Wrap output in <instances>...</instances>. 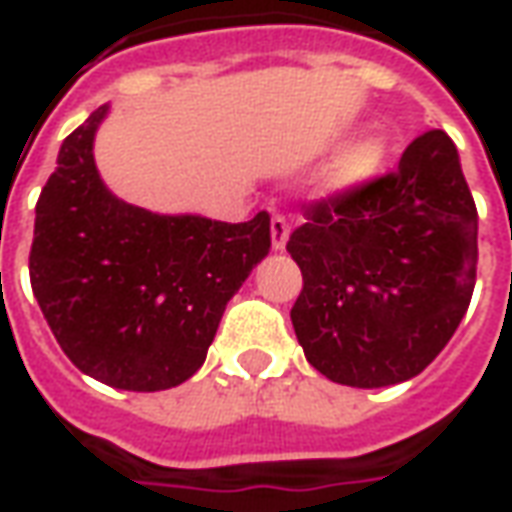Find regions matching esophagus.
I'll use <instances>...</instances> for the list:
<instances>
[{
    "label": "esophagus",
    "instance_id": "34e87169",
    "mask_svg": "<svg viewBox=\"0 0 512 512\" xmlns=\"http://www.w3.org/2000/svg\"><path fill=\"white\" fill-rule=\"evenodd\" d=\"M270 239H273V250H284L286 239H289V220L284 215H275L270 220Z\"/></svg>",
    "mask_w": 512,
    "mask_h": 512
}]
</instances>
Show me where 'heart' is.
<instances>
[{"mask_svg":"<svg viewBox=\"0 0 512 512\" xmlns=\"http://www.w3.org/2000/svg\"><path fill=\"white\" fill-rule=\"evenodd\" d=\"M389 134L369 126L364 132L353 134L347 143L336 148L314 179V195L325 201H344L366 190L378 179L389 162Z\"/></svg>","mask_w":512,"mask_h":512,"instance_id":"obj_1","label":"heart"}]
</instances>
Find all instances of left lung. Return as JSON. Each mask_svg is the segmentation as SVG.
Wrapping results in <instances>:
<instances>
[{
	"instance_id": "left-lung-1",
	"label": "left lung",
	"mask_w": 512,
	"mask_h": 512,
	"mask_svg": "<svg viewBox=\"0 0 512 512\" xmlns=\"http://www.w3.org/2000/svg\"><path fill=\"white\" fill-rule=\"evenodd\" d=\"M286 250L303 273L292 325L308 364L353 389L416 378L469 308L477 206L447 132L344 201L308 209Z\"/></svg>"
}]
</instances>
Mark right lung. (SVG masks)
<instances>
[{"mask_svg":"<svg viewBox=\"0 0 512 512\" xmlns=\"http://www.w3.org/2000/svg\"><path fill=\"white\" fill-rule=\"evenodd\" d=\"M110 104L68 134L35 206L30 281L71 364L112 389L162 391L206 361L226 303L270 253V215H157L101 181Z\"/></svg>","mask_w":512,"mask_h":512,"instance_id":"right-lung-1","label":"right lung"}]
</instances>
